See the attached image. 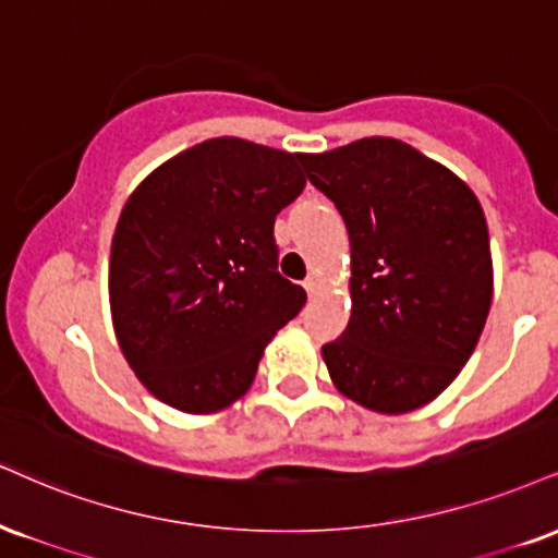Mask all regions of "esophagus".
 <instances>
[{"label":"esophagus","mask_w":558,"mask_h":558,"mask_svg":"<svg viewBox=\"0 0 558 558\" xmlns=\"http://www.w3.org/2000/svg\"><path fill=\"white\" fill-rule=\"evenodd\" d=\"M304 288H306L308 296H314V293H317V288H319V280L317 278H306L304 280Z\"/></svg>","instance_id":"1"}]
</instances>
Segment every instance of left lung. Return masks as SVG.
Instances as JSON below:
<instances>
[{
  "instance_id": "1",
  "label": "left lung",
  "mask_w": 558,
  "mask_h": 558,
  "mask_svg": "<svg viewBox=\"0 0 558 558\" xmlns=\"http://www.w3.org/2000/svg\"><path fill=\"white\" fill-rule=\"evenodd\" d=\"M299 160L351 236V322L322 345L327 372L368 411H415L468 364L492 308L494 267L478 197L392 137Z\"/></svg>"
}]
</instances>
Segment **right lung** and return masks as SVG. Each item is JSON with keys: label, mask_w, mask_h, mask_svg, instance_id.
<instances>
[{"label": "right lung", "mask_w": 558, "mask_h": 558, "mask_svg": "<svg viewBox=\"0 0 558 558\" xmlns=\"http://www.w3.org/2000/svg\"><path fill=\"white\" fill-rule=\"evenodd\" d=\"M296 153L215 137L147 177L111 241V319L126 364L166 405L239 400L272 335L306 304L278 272L275 215L304 192Z\"/></svg>", "instance_id": "add662e5"}]
</instances>
